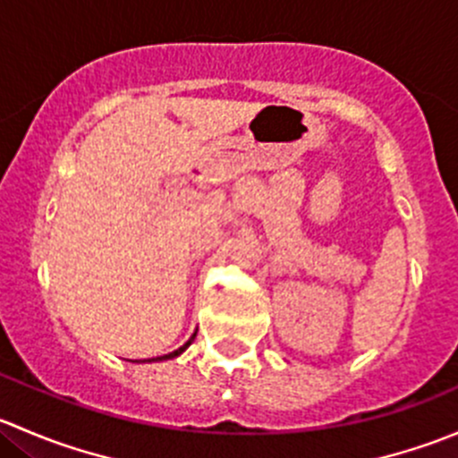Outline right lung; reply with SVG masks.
<instances>
[{"mask_svg": "<svg viewBox=\"0 0 458 458\" xmlns=\"http://www.w3.org/2000/svg\"><path fill=\"white\" fill-rule=\"evenodd\" d=\"M192 339H195V335H192ZM192 339H191V341H188V344H186V345H182V348H179V350H174V352H170V354H164V357H157V359H152V361H161V359H173V357H177V354H182V352H183V350H186V348H188V345H191V344H192Z\"/></svg>", "mask_w": 458, "mask_h": 458, "instance_id": "obj_1", "label": "right lung"}]
</instances>
